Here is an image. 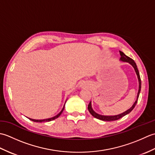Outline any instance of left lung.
Listing matches in <instances>:
<instances>
[{
    "instance_id": "1",
    "label": "left lung",
    "mask_w": 155,
    "mask_h": 155,
    "mask_svg": "<svg viewBox=\"0 0 155 155\" xmlns=\"http://www.w3.org/2000/svg\"><path fill=\"white\" fill-rule=\"evenodd\" d=\"M120 52V60L122 61H124V62H129V63L133 66L134 67V70H135L136 73L137 74V77L138 78H139V92H138V94H137V100L135 101V103L133 104V105L132 106V107L130 108L129 109L127 110V111H125L124 113L120 114H118V115H115V116H103V115H101V114H98L97 113H95V112L93 110V108L91 107V103L90 102V103L88 104V111L90 112V113L93 115V116L95 118H98V119H100L102 120H104V121H113V120H118L119 118H122L123 117L125 116V115L128 114L129 113H130L131 111L133 110V108H134V107L136 106V104L137 103V101H138V98H139V94H140V89H141V80H140V74H139V70H138L137 67V64L135 63V62L134 61V60H133L132 58L128 57V56L125 55L123 52L119 51Z\"/></svg>"
}]
</instances>
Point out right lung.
Returning <instances> with one entry per match:
<instances>
[{
	"mask_svg": "<svg viewBox=\"0 0 155 155\" xmlns=\"http://www.w3.org/2000/svg\"><path fill=\"white\" fill-rule=\"evenodd\" d=\"M64 108V106L63 108H62V110L60 112V113H59L57 115H56L55 117H52V118H47V119H43V120H35V119H32V118H29V119L32 120V121H34V122H37V123H42V122H49V121H51V120H52L56 119V118H57L59 116H60V115L61 114V113H62V111H63Z\"/></svg>",
	"mask_w": 155,
	"mask_h": 155,
	"instance_id": "right-lung-1",
	"label": "right lung"
}]
</instances>
